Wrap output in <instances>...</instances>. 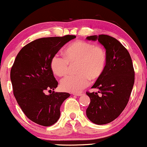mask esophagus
Wrapping results in <instances>:
<instances>
[{"mask_svg": "<svg viewBox=\"0 0 147 147\" xmlns=\"http://www.w3.org/2000/svg\"><path fill=\"white\" fill-rule=\"evenodd\" d=\"M73 94L74 96H81L83 95V94H81V93H74V94Z\"/></svg>", "mask_w": 147, "mask_h": 147, "instance_id": "34e87169", "label": "esophagus"}]
</instances>
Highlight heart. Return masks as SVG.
<instances>
[{"label": "heart", "instance_id": "1", "mask_svg": "<svg viewBox=\"0 0 147 147\" xmlns=\"http://www.w3.org/2000/svg\"><path fill=\"white\" fill-rule=\"evenodd\" d=\"M64 57L55 55L51 58L52 72L58 77H65L69 65H75L77 75L68 76L60 82L61 88L69 92H79L87 87L91 80L98 79L105 70L107 55L105 49L92 42L78 40L66 47Z\"/></svg>", "mask_w": 147, "mask_h": 147}]
</instances>
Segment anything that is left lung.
<instances>
[{
	"label": "left lung",
	"mask_w": 147,
	"mask_h": 147,
	"mask_svg": "<svg viewBox=\"0 0 147 147\" xmlns=\"http://www.w3.org/2000/svg\"><path fill=\"white\" fill-rule=\"evenodd\" d=\"M86 39L98 40L106 49L105 70L92 87L98 92H87L90 104L86 110L92 123L104 125L117 118L125 108L134 83V70L129 52L116 38L100 34Z\"/></svg>",
	"instance_id": "1"
}]
</instances>
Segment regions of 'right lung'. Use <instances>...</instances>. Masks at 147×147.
Here are the masks:
<instances>
[{
    "mask_svg": "<svg viewBox=\"0 0 147 147\" xmlns=\"http://www.w3.org/2000/svg\"><path fill=\"white\" fill-rule=\"evenodd\" d=\"M74 35L38 38L18 53L11 70V81L17 102L29 119L50 126L60 117L63 102L70 96L66 92L50 93L58 85L51 69V58Z\"/></svg>",
    "mask_w": 147,
    "mask_h": 147,
    "instance_id": "add662e5",
    "label": "right lung"
}]
</instances>
